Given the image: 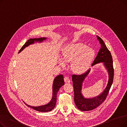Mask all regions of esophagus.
<instances>
[{"label":"esophagus","mask_w":127,"mask_h":127,"mask_svg":"<svg viewBox=\"0 0 127 127\" xmlns=\"http://www.w3.org/2000/svg\"><path fill=\"white\" fill-rule=\"evenodd\" d=\"M64 79V81L65 83H70V80L68 77H65Z\"/></svg>","instance_id":"obj_1"}]
</instances>
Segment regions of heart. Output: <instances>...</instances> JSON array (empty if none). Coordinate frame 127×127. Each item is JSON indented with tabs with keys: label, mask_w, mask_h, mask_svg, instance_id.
Wrapping results in <instances>:
<instances>
[{
	"label": "heart",
	"mask_w": 127,
	"mask_h": 127,
	"mask_svg": "<svg viewBox=\"0 0 127 127\" xmlns=\"http://www.w3.org/2000/svg\"><path fill=\"white\" fill-rule=\"evenodd\" d=\"M95 56L94 49L81 43H70L66 45L62 55V61H59L61 66L64 63L71 62V68L76 74H81L88 69Z\"/></svg>",
	"instance_id": "b5f03b06"
}]
</instances>
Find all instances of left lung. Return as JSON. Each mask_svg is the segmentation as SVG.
Here are the masks:
<instances>
[{
    "instance_id": "1",
    "label": "left lung",
    "mask_w": 127,
    "mask_h": 127,
    "mask_svg": "<svg viewBox=\"0 0 127 127\" xmlns=\"http://www.w3.org/2000/svg\"><path fill=\"white\" fill-rule=\"evenodd\" d=\"M97 38L101 44V48L92 63V66L102 63L108 74V83L104 90L98 96L92 98H86L82 93V86L84 80L89 74L91 69L82 75L79 76L73 75L72 76V81L74 88V101L77 108L82 111H91L100 105L107 96L113 81L114 69L111 52L106 47L103 40L99 36H97Z\"/></svg>"
}]
</instances>
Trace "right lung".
<instances>
[{
  "mask_svg": "<svg viewBox=\"0 0 127 127\" xmlns=\"http://www.w3.org/2000/svg\"><path fill=\"white\" fill-rule=\"evenodd\" d=\"M47 37H40V38H30L28 41L27 42L24 46L22 47V48L20 49L18 53H20L22 51H23L26 47L29 46L30 45L34 44L35 43H43L44 41H46L47 39ZM64 85V81L63 79V75H60L57 76L55 77V78L53 80V82L52 84V96L51 100L47 104H44L41 106H33L30 105H28L25 103L27 106H29V107L34 109V110L42 112H47L51 111L53 109L55 108L56 102H57V93L59 90V89L61 88L63 85Z\"/></svg>",
  "mask_w": 127,
  "mask_h": 127,
  "instance_id": "add662e5",
  "label": "right lung"
}]
</instances>
